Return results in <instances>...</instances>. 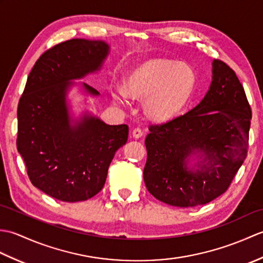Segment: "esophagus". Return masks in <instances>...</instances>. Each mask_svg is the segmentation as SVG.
I'll use <instances>...</instances> for the list:
<instances>
[{
    "instance_id": "obj_1",
    "label": "esophagus",
    "mask_w": 263,
    "mask_h": 263,
    "mask_svg": "<svg viewBox=\"0 0 263 263\" xmlns=\"http://www.w3.org/2000/svg\"><path fill=\"white\" fill-rule=\"evenodd\" d=\"M132 136H133V138L139 139V138H141L143 136V132H142V130H141L140 127H136V128H133Z\"/></svg>"
}]
</instances>
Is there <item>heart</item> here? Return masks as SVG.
<instances>
[{"label":"heart","mask_w":263,"mask_h":263,"mask_svg":"<svg viewBox=\"0 0 263 263\" xmlns=\"http://www.w3.org/2000/svg\"><path fill=\"white\" fill-rule=\"evenodd\" d=\"M195 76L191 69L165 61H150L114 88L111 96L125 104L127 96L146 99L144 109L154 120L166 121L180 111L193 92Z\"/></svg>","instance_id":"b5f03b06"}]
</instances>
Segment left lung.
Instances as JSON below:
<instances>
[{"mask_svg": "<svg viewBox=\"0 0 263 263\" xmlns=\"http://www.w3.org/2000/svg\"><path fill=\"white\" fill-rule=\"evenodd\" d=\"M252 113L230 66L212 62V81L202 100L184 115L150 125L143 180L156 199L195 206L224 193L248 155Z\"/></svg>", "mask_w": 263, "mask_h": 263, "instance_id": "obj_1", "label": "left lung"}]
</instances>
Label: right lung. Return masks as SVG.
Returning <instances> with one entry per match:
<instances>
[{
    "label": "right lung",
    "mask_w": 263,
    "mask_h": 263,
    "mask_svg": "<svg viewBox=\"0 0 263 263\" xmlns=\"http://www.w3.org/2000/svg\"><path fill=\"white\" fill-rule=\"evenodd\" d=\"M109 53L104 41L76 38L44 53L28 76L18 105L16 148L33 186L65 202L85 201L103 189L117 149L127 141L126 124L108 125L86 111L70 114L68 92L102 69ZM89 96L96 89L81 83Z\"/></svg>",
    "instance_id": "1"
}]
</instances>
